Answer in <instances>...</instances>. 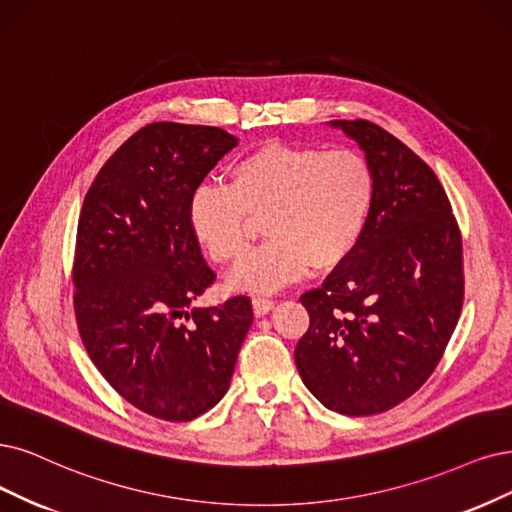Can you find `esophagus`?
I'll use <instances>...</instances> for the list:
<instances>
[{"instance_id": "esophagus-1", "label": "esophagus", "mask_w": 512, "mask_h": 512, "mask_svg": "<svg viewBox=\"0 0 512 512\" xmlns=\"http://www.w3.org/2000/svg\"><path fill=\"white\" fill-rule=\"evenodd\" d=\"M272 308H274V301L270 297H259V295L253 297V312H255V316L268 314Z\"/></svg>"}]
</instances>
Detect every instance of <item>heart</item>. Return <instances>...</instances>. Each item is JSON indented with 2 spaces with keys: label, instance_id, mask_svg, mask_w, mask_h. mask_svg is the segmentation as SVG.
Here are the masks:
<instances>
[{
  "label": "heart",
  "instance_id": "1",
  "mask_svg": "<svg viewBox=\"0 0 512 512\" xmlns=\"http://www.w3.org/2000/svg\"><path fill=\"white\" fill-rule=\"evenodd\" d=\"M373 170L348 147L261 143L230 168V185L202 183L187 202V223L217 266H234L263 219L270 238L230 276L240 291L270 293L329 272L356 251L373 206Z\"/></svg>",
  "mask_w": 512,
  "mask_h": 512
}]
</instances>
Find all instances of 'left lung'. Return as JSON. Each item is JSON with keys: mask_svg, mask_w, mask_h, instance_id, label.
Instances as JSON below:
<instances>
[{"mask_svg": "<svg viewBox=\"0 0 512 512\" xmlns=\"http://www.w3.org/2000/svg\"><path fill=\"white\" fill-rule=\"evenodd\" d=\"M365 151L375 194L356 251L301 295L306 388L344 415L392 409L439 365L464 301L462 236L432 168L382 126L331 120Z\"/></svg>", "mask_w": 512, "mask_h": 512, "instance_id": "1", "label": "left lung"}]
</instances>
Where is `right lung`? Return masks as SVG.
<instances>
[{
    "instance_id": "1",
    "label": "right lung",
    "mask_w": 512,
    "mask_h": 512,
    "mask_svg": "<svg viewBox=\"0 0 512 512\" xmlns=\"http://www.w3.org/2000/svg\"><path fill=\"white\" fill-rule=\"evenodd\" d=\"M236 145L217 126L147 124L103 164L80 213L73 308L84 348L122 399L166 422L223 399L253 323L246 295L189 312L215 272L187 202Z\"/></svg>"
}]
</instances>
